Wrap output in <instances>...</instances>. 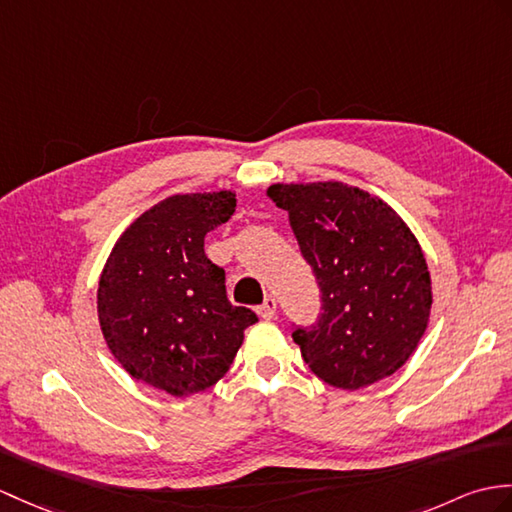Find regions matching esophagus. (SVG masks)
Returning <instances> with one entry per match:
<instances>
[{
  "mask_svg": "<svg viewBox=\"0 0 512 512\" xmlns=\"http://www.w3.org/2000/svg\"><path fill=\"white\" fill-rule=\"evenodd\" d=\"M257 314H259L261 318H266V320L275 318V316H277V301H275V296H266L264 303H261V305L257 307Z\"/></svg>",
  "mask_w": 512,
  "mask_h": 512,
  "instance_id": "obj_1",
  "label": "esophagus"
}]
</instances>
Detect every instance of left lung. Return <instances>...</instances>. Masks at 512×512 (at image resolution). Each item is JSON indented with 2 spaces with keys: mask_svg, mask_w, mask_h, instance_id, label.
Returning a JSON list of instances; mask_svg holds the SVG:
<instances>
[{
  "mask_svg": "<svg viewBox=\"0 0 512 512\" xmlns=\"http://www.w3.org/2000/svg\"><path fill=\"white\" fill-rule=\"evenodd\" d=\"M266 194L288 211L323 301L316 325L292 331L305 364L342 390L399 371L432 310L430 270L408 224L382 198L338 181L277 183Z\"/></svg>",
  "mask_w": 512,
  "mask_h": 512,
  "instance_id": "1",
  "label": "left lung"
}]
</instances>
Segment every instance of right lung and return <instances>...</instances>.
Instances as JSON below:
<instances>
[{"label":"right lung","mask_w":512,"mask_h":512,"mask_svg":"<svg viewBox=\"0 0 512 512\" xmlns=\"http://www.w3.org/2000/svg\"><path fill=\"white\" fill-rule=\"evenodd\" d=\"M235 211V192L176 194L130 224L98 285L102 336L124 371L174 397L211 388L229 371L255 312L227 299L205 235Z\"/></svg>","instance_id":"right-lung-1"}]
</instances>
